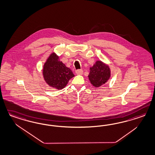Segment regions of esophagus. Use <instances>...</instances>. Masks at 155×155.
<instances>
[{
    "label": "esophagus",
    "instance_id": "esophagus-1",
    "mask_svg": "<svg viewBox=\"0 0 155 155\" xmlns=\"http://www.w3.org/2000/svg\"><path fill=\"white\" fill-rule=\"evenodd\" d=\"M83 73V71L82 70H78L76 71V74L77 75H82Z\"/></svg>",
    "mask_w": 155,
    "mask_h": 155
}]
</instances>
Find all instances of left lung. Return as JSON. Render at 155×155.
<instances>
[{
	"label": "left lung",
	"instance_id": "8db88e82",
	"mask_svg": "<svg viewBox=\"0 0 155 155\" xmlns=\"http://www.w3.org/2000/svg\"><path fill=\"white\" fill-rule=\"evenodd\" d=\"M110 72L109 67L101 61H97L90 68L88 78L91 83L95 87L103 85L110 79Z\"/></svg>",
	"mask_w": 155,
	"mask_h": 155
}]
</instances>
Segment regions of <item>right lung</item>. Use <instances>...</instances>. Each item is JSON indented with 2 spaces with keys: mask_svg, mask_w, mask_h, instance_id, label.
Here are the masks:
<instances>
[{
  "mask_svg": "<svg viewBox=\"0 0 155 155\" xmlns=\"http://www.w3.org/2000/svg\"><path fill=\"white\" fill-rule=\"evenodd\" d=\"M44 79L48 85L57 90H61L73 78L72 71L59 60V56L52 53L43 67Z\"/></svg>",
  "mask_w": 155,
  "mask_h": 155,
  "instance_id": "obj_1",
  "label": "right lung"
}]
</instances>
